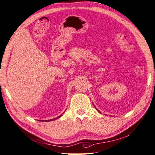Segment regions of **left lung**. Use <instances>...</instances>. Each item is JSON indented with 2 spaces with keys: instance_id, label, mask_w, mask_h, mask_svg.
I'll return each mask as SVG.
<instances>
[{
  "instance_id": "1",
  "label": "left lung",
  "mask_w": 155,
  "mask_h": 155,
  "mask_svg": "<svg viewBox=\"0 0 155 155\" xmlns=\"http://www.w3.org/2000/svg\"><path fill=\"white\" fill-rule=\"evenodd\" d=\"M96 109H97V108H96ZM98 111H99V112H100V114H101V112L100 111V110H98Z\"/></svg>"
}]
</instances>
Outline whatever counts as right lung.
Here are the masks:
<instances>
[{
	"label": "right lung",
	"instance_id": "add662e5",
	"mask_svg": "<svg viewBox=\"0 0 155 155\" xmlns=\"http://www.w3.org/2000/svg\"><path fill=\"white\" fill-rule=\"evenodd\" d=\"M63 114H61V115H59L58 117H55V118H54V119H51V120H41V121H47V122H48V121H53V120H56V119H58V118H59L60 117H61L62 116V115Z\"/></svg>",
	"mask_w": 155,
	"mask_h": 155
}]
</instances>
